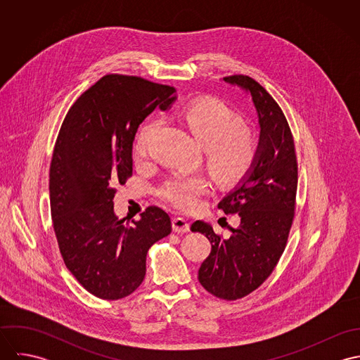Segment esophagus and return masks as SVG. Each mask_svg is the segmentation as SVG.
Listing matches in <instances>:
<instances>
[{"instance_id":"1","label":"esophagus","mask_w":360,"mask_h":360,"mask_svg":"<svg viewBox=\"0 0 360 360\" xmlns=\"http://www.w3.org/2000/svg\"><path fill=\"white\" fill-rule=\"evenodd\" d=\"M172 229L176 233H187L190 231V223L184 217H174L172 220Z\"/></svg>"}]
</instances>
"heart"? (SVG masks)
<instances>
[{
    "label": "heart",
    "instance_id": "1",
    "mask_svg": "<svg viewBox=\"0 0 360 360\" xmlns=\"http://www.w3.org/2000/svg\"><path fill=\"white\" fill-rule=\"evenodd\" d=\"M184 122L193 137L204 147L205 162L212 177L221 186L243 180L257 159L254 136L244 129V120L226 103L206 100L191 103L183 110ZM160 120L146 123L139 134L136 150L143 154ZM204 174H176L162 188V195L179 209H193L198 197L207 193Z\"/></svg>",
    "mask_w": 360,
    "mask_h": 360
}]
</instances>
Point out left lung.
Instances as JSON below:
<instances>
[{
    "label": "left lung",
    "mask_w": 360,
    "mask_h": 360,
    "mask_svg": "<svg viewBox=\"0 0 360 360\" xmlns=\"http://www.w3.org/2000/svg\"><path fill=\"white\" fill-rule=\"evenodd\" d=\"M223 82L251 96L260 127L257 159L248 174L217 204L237 213L240 226L221 238L202 220L193 231L205 234L212 250L198 280L212 295L234 301L257 290L284 252L294 219L298 165L294 139L278 103L254 79L243 75Z\"/></svg>",
    "instance_id": "left-lung-1"
}]
</instances>
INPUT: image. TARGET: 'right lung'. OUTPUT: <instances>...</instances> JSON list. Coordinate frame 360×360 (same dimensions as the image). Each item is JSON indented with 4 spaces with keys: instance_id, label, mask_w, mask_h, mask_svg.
I'll use <instances>...</instances> for the list:
<instances>
[{
    "instance_id": "obj_1",
    "label": "right lung",
    "mask_w": 360,
    "mask_h": 360,
    "mask_svg": "<svg viewBox=\"0 0 360 360\" xmlns=\"http://www.w3.org/2000/svg\"><path fill=\"white\" fill-rule=\"evenodd\" d=\"M176 89L136 76L106 75L69 109L50 167L52 223L69 271L93 295L120 300L146 277L150 247L172 231L169 214L148 206L124 224L115 186L133 173V141L154 112L170 109Z\"/></svg>"
}]
</instances>
